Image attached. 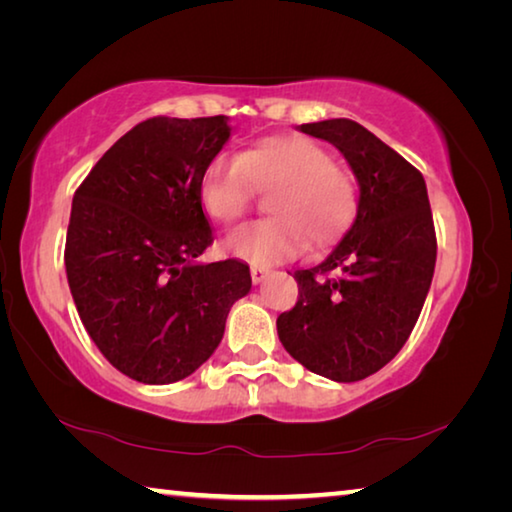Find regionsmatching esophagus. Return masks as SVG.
Returning a JSON list of instances; mask_svg holds the SVG:
<instances>
[{"label": "esophagus", "mask_w": 512, "mask_h": 512, "mask_svg": "<svg viewBox=\"0 0 512 512\" xmlns=\"http://www.w3.org/2000/svg\"><path fill=\"white\" fill-rule=\"evenodd\" d=\"M250 277H253V284H262L268 277V268L253 266V268H250Z\"/></svg>", "instance_id": "obj_1"}]
</instances>
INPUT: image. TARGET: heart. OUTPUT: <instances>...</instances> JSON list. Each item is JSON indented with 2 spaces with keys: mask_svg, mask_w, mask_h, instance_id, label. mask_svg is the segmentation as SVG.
<instances>
[{
  "mask_svg": "<svg viewBox=\"0 0 512 512\" xmlns=\"http://www.w3.org/2000/svg\"><path fill=\"white\" fill-rule=\"evenodd\" d=\"M268 219L241 225L223 241L225 253L255 266L298 257L307 241L323 250L357 216V185L332 153L302 135L264 137L239 158L219 153L205 164L198 198L207 216L232 223L253 203L255 187L272 189Z\"/></svg>",
  "mask_w": 512,
  "mask_h": 512,
  "instance_id": "1",
  "label": "heart"
}]
</instances>
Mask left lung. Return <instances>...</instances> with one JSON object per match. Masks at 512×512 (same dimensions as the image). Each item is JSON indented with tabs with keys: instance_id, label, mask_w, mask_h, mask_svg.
Wrapping results in <instances>:
<instances>
[{
	"instance_id": "obj_1",
	"label": "left lung",
	"mask_w": 512,
	"mask_h": 512,
	"mask_svg": "<svg viewBox=\"0 0 512 512\" xmlns=\"http://www.w3.org/2000/svg\"><path fill=\"white\" fill-rule=\"evenodd\" d=\"M348 160L357 216L323 262L293 273L300 298L277 336L307 370L341 384L384 368L415 327L436 268V232L422 173L352 119L302 124ZM336 270V278H323Z\"/></svg>"
}]
</instances>
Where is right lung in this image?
<instances>
[{"label":"right lung","instance_id":"obj_1","mask_svg":"<svg viewBox=\"0 0 512 512\" xmlns=\"http://www.w3.org/2000/svg\"><path fill=\"white\" fill-rule=\"evenodd\" d=\"M230 135L225 115L146 119L74 194L65 268L76 311L103 357L142 384L201 368L253 287L239 259L198 262L212 244L198 180Z\"/></svg>","mask_w":512,"mask_h":512}]
</instances>
